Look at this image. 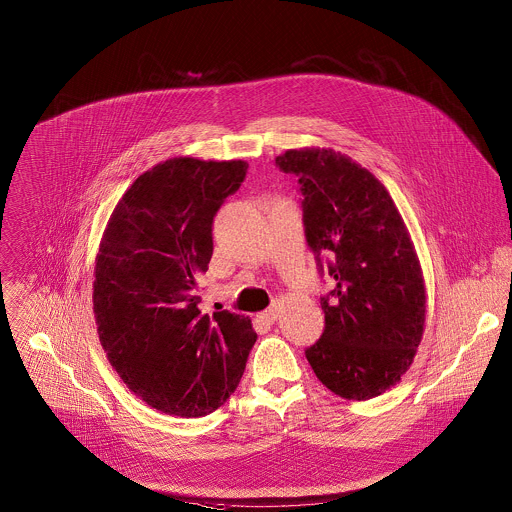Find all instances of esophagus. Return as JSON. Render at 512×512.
Instances as JSON below:
<instances>
[{"instance_id": "esophagus-1", "label": "esophagus", "mask_w": 512, "mask_h": 512, "mask_svg": "<svg viewBox=\"0 0 512 512\" xmlns=\"http://www.w3.org/2000/svg\"><path fill=\"white\" fill-rule=\"evenodd\" d=\"M275 320H277V305H273V307H269L267 310H263V312L257 314V322H259L261 326H265V328H269Z\"/></svg>"}]
</instances>
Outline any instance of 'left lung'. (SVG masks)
<instances>
[{
	"label": "left lung",
	"mask_w": 512,
	"mask_h": 512,
	"mask_svg": "<svg viewBox=\"0 0 512 512\" xmlns=\"http://www.w3.org/2000/svg\"><path fill=\"white\" fill-rule=\"evenodd\" d=\"M299 178L303 225L316 269L324 330L305 350L316 378L346 400H370L402 380L425 322V289L404 219L388 190L334 150L275 158Z\"/></svg>",
	"instance_id": "1"
}]
</instances>
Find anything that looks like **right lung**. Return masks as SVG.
I'll list each match as a JSON object with an SVG mask.
<instances>
[{
	"mask_svg": "<svg viewBox=\"0 0 512 512\" xmlns=\"http://www.w3.org/2000/svg\"><path fill=\"white\" fill-rule=\"evenodd\" d=\"M243 160L172 158L114 207L93 305L108 362L150 408L200 417L237 388L257 334L247 316L200 310L213 217L245 180Z\"/></svg>",
	"mask_w": 512,
	"mask_h": 512,
	"instance_id": "obj_1",
	"label": "right lung"
}]
</instances>
